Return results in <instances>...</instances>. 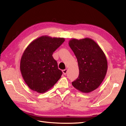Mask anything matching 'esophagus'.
I'll return each instance as SVG.
<instances>
[{
	"label": "esophagus",
	"instance_id": "34e87169",
	"mask_svg": "<svg viewBox=\"0 0 126 126\" xmlns=\"http://www.w3.org/2000/svg\"><path fill=\"white\" fill-rule=\"evenodd\" d=\"M67 71H68V70H67V69H65L62 70V72H63L64 75H66L67 73Z\"/></svg>",
	"mask_w": 126,
	"mask_h": 126
}]
</instances>
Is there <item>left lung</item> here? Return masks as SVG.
<instances>
[{
	"instance_id": "obj_1",
	"label": "left lung",
	"mask_w": 126,
	"mask_h": 126,
	"mask_svg": "<svg viewBox=\"0 0 126 126\" xmlns=\"http://www.w3.org/2000/svg\"><path fill=\"white\" fill-rule=\"evenodd\" d=\"M69 45L77 59L79 74L72 86L80 92L88 93L100 85L106 76L107 61L101 48L89 37L71 39Z\"/></svg>"
}]
</instances>
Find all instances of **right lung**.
<instances>
[{"label":"right lung","instance_id":"1","mask_svg":"<svg viewBox=\"0 0 126 126\" xmlns=\"http://www.w3.org/2000/svg\"><path fill=\"white\" fill-rule=\"evenodd\" d=\"M63 37L43 35L26 48L20 60L22 77L30 88L39 93L47 92L60 79L62 72L52 54L64 42Z\"/></svg>","mask_w":126,"mask_h":126}]
</instances>
